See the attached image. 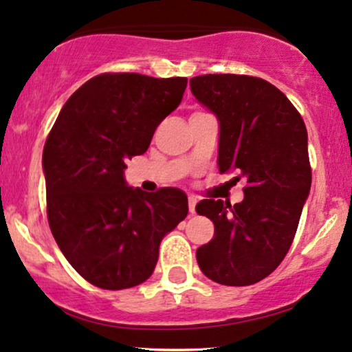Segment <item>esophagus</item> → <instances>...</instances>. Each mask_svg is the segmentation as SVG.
I'll list each match as a JSON object with an SVG mask.
<instances>
[{
  "mask_svg": "<svg viewBox=\"0 0 352 352\" xmlns=\"http://www.w3.org/2000/svg\"><path fill=\"white\" fill-rule=\"evenodd\" d=\"M195 205H197V199L193 195H190L188 197V212L192 213V215L195 213Z\"/></svg>",
  "mask_w": 352,
  "mask_h": 352,
  "instance_id": "esophagus-1",
  "label": "esophagus"
}]
</instances>
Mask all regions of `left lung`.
I'll return each mask as SVG.
<instances>
[{
    "label": "left lung",
    "mask_w": 352,
    "mask_h": 352,
    "mask_svg": "<svg viewBox=\"0 0 352 352\" xmlns=\"http://www.w3.org/2000/svg\"><path fill=\"white\" fill-rule=\"evenodd\" d=\"M190 89L218 120V170L246 182L240 204L210 199L195 207L215 225L197 263L220 285H254L286 256L309 195L306 125L265 79L207 74L190 79Z\"/></svg>",
    "instance_id": "8db88e82"
}]
</instances>
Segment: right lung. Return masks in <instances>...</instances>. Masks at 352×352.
Here are the masks:
<instances>
[{
    "label": "right lung",
    "mask_w": 352,
    "mask_h": 352,
    "mask_svg": "<svg viewBox=\"0 0 352 352\" xmlns=\"http://www.w3.org/2000/svg\"><path fill=\"white\" fill-rule=\"evenodd\" d=\"M185 87L187 78L100 74L66 100L52 125L43 152L47 220L72 268L99 288L147 280L160 241L187 217L180 188L148 193L124 177L125 160L147 151Z\"/></svg>",
    "instance_id": "right-lung-1"
}]
</instances>
